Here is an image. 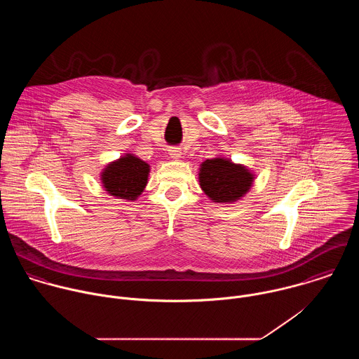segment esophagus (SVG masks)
<instances>
[{"label": "esophagus", "instance_id": "34e87169", "mask_svg": "<svg viewBox=\"0 0 359 359\" xmlns=\"http://www.w3.org/2000/svg\"><path fill=\"white\" fill-rule=\"evenodd\" d=\"M168 154H170V157L171 158H180L181 157V154H182V152H181V148H170L168 149Z\"/></svg>", "mask_w": 359, "mask_h": 359}]
</instances>
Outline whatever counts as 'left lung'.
Here are the masks:
<instances>
[{"label": "left lung", "mask_w": 359, "mask_h": 359, "mask_svg": "<svg viewBox=\"0 0 359 359\" xmlns=\"http://www.w3.org/2000/svg\"><path fill=\"white\" fill-rule=\"evenodd\" d=\"M253 174L242 164L228 158H207L201 165L199 182L215 203H233L245 196L253 184Z\"/></svg>", "instance_id": "1"}]
</instances>
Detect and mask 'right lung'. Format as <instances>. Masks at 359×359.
I'll return each instance as SVG.
<instances>
[{
    "label": "right lung",
    "instance_id": "add662e5",
    "mask_svg": "<svg viewBox=\"0 0 359 359\" xmlns=\"http://www.w3.org/2000/svg\"><path fill=\"white\" fill-rule=\"evenodd\" d=\"M149 164L134 154H126L107 164L101 174L104 191L118 199L135 201L145 189Z\"/></svg>",
    "mask_w": 359,
    "mask_h": 359
}]
</instances>
